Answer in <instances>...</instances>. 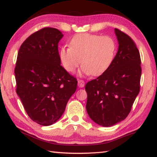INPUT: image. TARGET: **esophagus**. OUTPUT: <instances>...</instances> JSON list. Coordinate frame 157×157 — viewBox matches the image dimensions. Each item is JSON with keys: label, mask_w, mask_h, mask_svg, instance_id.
Here are the masks:
<instances>
[{"label": "esophagus", "mask_w": 157, "mask_h": 157, "mask_svg": "<svg viewBox=\"0 0 157 157\" xmlns=\"http://www.w3.org/2000/svg\"><path fill=\"white\" fill-rule=\"evenodd\" d=\"M78 83V86L80 87V88H83V87L84 86V85H85L84 81L82 80V79H79Z\"/></svg>", "instance_id": "esophagus-1"}]
</instances>
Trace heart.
I'll use <instances>...</instances> for the list:
<instances>
[{
  "mask_svg": "<svg viewBox=\"0 0 157 157\" xmlns=\"http://www.w3.org/2000/svg\"><path fill=\"white\" fill-rule=\"evenodd\" d=\"M116 51V44L110 36L81 33L73 37L69 48L60 49L59 58L63 68L69 73L75 72L81 60V75L98 76L110 67Z\"/></svg>",
  "mask_w": 157,
  "mask_h": 157,
  "instance_id": "b5f03b06",
  "label": "heart"
}]
</instances>
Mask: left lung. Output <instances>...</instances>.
Segmentation results:
<instances>
[{"label":"left lung","instance_id":"8db88e82","mask_svg":"<svg viewBox=\"0 0 157 157\" xmlns=\"http://www.w3.org/2000/svg\"><path fill=\"white\" fill-rule=\"evenodd\" d=\"M118 49L104 73L89 82L86 109L93 121L103 127L120 123L128 116L140 91V53L127 34L115 28Z\"/></svg>","mask_w":157,"mask_h":157}]
</instances>
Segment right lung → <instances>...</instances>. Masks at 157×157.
Here are the masks:
<instances>
[{"instance_id":"right-lung-1","label":"right lung","mask_w":157,"mask_h":157,"mask_svg":"<svg viewBox=\"0 0 157 157\" xmlns=\"http://www.w3.org/2000/svg\"><path fill=\"white\" fill-rule=\"evenodd\" d=\"M63 36L44 28L28 37L18 52L17 94L29 117L41 125L59 120L77 89L76 78L61 66L58 44Z\"/></svg>"}]
</instances>
